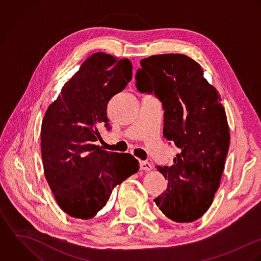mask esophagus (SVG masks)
Returning <instances> with one entry per match:
<instances>
[{"instance_id":"esophagus-1","label":"esophagus","mask_w":261,"mask_h":261,"mask_svg":"<svg viewBox=\"0 0 261 261\" xmlns=\"http://www.w3.org/2000/svg\"><path fill=\"white\" fill-rule=\"evenodd\" d=\"M139 166L141 170H145V171H149L152 168L151 164L148 161H139Z\"/></svg>"}]
</instances>
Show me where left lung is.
Masks as SVG:
<instances>
[{
    "label": "left lung",
    "instance_id": "left-lung-1",
    "mask_svg": "<svg viewBox=\"0 0 261 261\" xmlns=\"http://www.w3.org/2000/svg\"><path fill=\"white\" fill-rule=\"evenodd\" d=\"M140 65L136 88L162 103L163 135L181 150L171 166H157L167 189L154 202L168 219L191 223L207 212L220 186L230 142L225 109L191 57L152 55Z\"/></svg>",
    "mask_w": 261,
    "mask_h": 261
}]
</instances>
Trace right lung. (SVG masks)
Wrapping results in <instances>:
<instances>
[{
  "mask_svg": "<svg viewBox=\"0 0 261 261\" xmlns=\"http://www.w3.org/2000/svg\"><path fill=\"white\" fill-rule=\"evenodd\" d=\"M131 79L128 58L94 53L45 113L40 135L44 174L58 206L71 217H95L113 189L139 169L131 154L96 145L102 140L100 129H111L108 102Z\"/></svg>",
  "mask_w": 261,
  "mask_h": 261,
  "instance_id": "1",
  "label": "right lung"
}]
</instances>
